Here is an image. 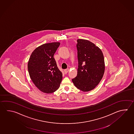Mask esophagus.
Segmentation results:
<instances>
[{
	"instance_id": "1",
	"label": "esophagus",
	"mask_w": 134,
	"mask_h": 134,
	"mask_svg": "<svg viewBox=\"0 0 134 134\" xmlns=\"http://www.w3.org/2000/svg\"><path fill=\"white\" fill-rule=\"evenodd\" d=\"M69 69H65L64 70V72H65V74H67V73H68V71H69Z\"/></svg>"
}]
</instances>
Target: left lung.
I'll list each match as a JSON object with an SVG mask.
<instances>
[{
	"mask_svg": "<svg viewBox=\"0 0 134 134\" xmlns=\"http://www.w3.org/2000/svg\"><path fill=\"white\" fill-rule=\"evenodd\" d=\"M77 75L72 81L76 87L83 92L95 88L104 74V58L101 49L93 42L78 39Z\"/></svg>",
	"mask_w": 134,
	"mask_h": 134,
	"instance_id": "1",
	"label": "left lung"
}]
</instances>
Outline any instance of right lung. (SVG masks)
<instances>
[{
    "label": "right lung",
    "instance_id": "right-lung-1",
    "mask_svg": "<svg viewBox=\"0 0 134 134\" xmlns=\"http://www.w3.org/2000/svg\"><path fill=\"white\" fill-rule=\"evenodd\" d=\"M60 43L42 44L32 52L28 62V70L32 82L42 92L51 93L58 90L62 80L54 55Z\"/></svg>",
    "mask_w": 134,
    "mask_h": 134
}]
</instances>
